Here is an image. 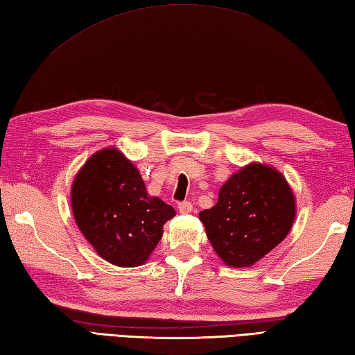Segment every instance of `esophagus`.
<instances>
[{
  "mask_svg": "<svg viewBox=\"0 0 355 355\" xmlns=\"http://www.w3.org/2000/svg\"><path fill=\"white\" fill-rule=\"evenodd\" d=\"M192 209H193V206H192L191 201H183V202H180V205H178V212L183 214V215L191 214Z\"/></svg>",
  "mask_w": 355,
  "mask_h": 355,
  "instance_id": "34e87169",
  "label": "esophagus"
}]
</instances>
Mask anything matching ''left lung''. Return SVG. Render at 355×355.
Returning a JSON list of instances; mask_svg holds the SVG:
<instances>
[{"label":"left lung","mask_w":355,"mask_h":355,"mask_svg":"<svg viewBox=\"0 0 355 355\" xmlns=\"http://www.w3.org/2000/svg\"><path fill=\"white\" fill-rule=\"evenodd\" d=\"M296 200L281 172L250 163L225 182L218 202L200 212L206 235L225 266L250 267L288 235Z\"/></svg>","instance_id":"1"}]
</instances>
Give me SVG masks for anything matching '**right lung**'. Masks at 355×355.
Returning a JSON list of instances; mask_svg holds the SVG:
<instances>
[{
  "label": "right lung",
  "instance_id": "1",
  "mask_svg": "<svg viewBox=\"0 0 355 355\" xmlns=\"http://www.w3.org/2000/svg\"><path fill=\"white\" fill-rule=\"evenodd\" d=\"M71 209L97 254L117 267L145 263L175 216L172 206L149 197L139 169L116 148L93 154L71 186Z\"/></svg>",
  "mask_w": 355,
  "mask_h": 355
}]
</instances>
